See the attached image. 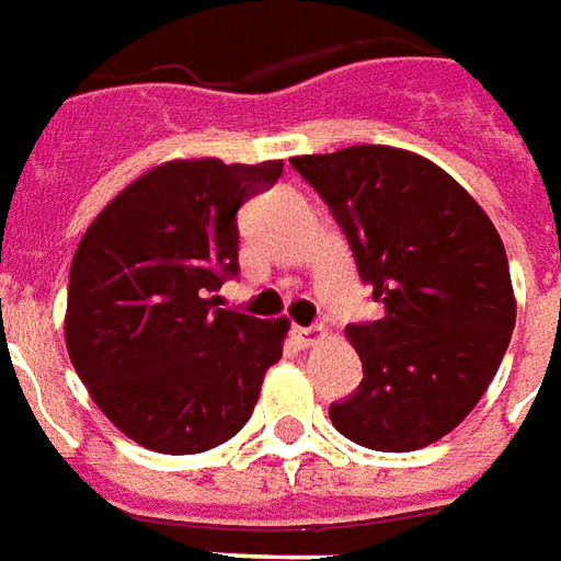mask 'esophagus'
I'll return each mask as SVG.
<instances>
[{
    "label": "esophagus",
    "mask_w": 561,
    "mask_h": 561,
    "mask_svg": "<svg viewBox=\"0 0 561 561\" xmlns=\"http://www.w3.org/2000/svg\"><path fill=\"white\" fill-rule=\"evenodd\" d=\"M293 337H296L298 346H305V350H308V346H317V343L325 337V329H322V325H308V329L296 325V329H293Z\"/></svg>",
    "instance_id": "1"
}]
</instances>
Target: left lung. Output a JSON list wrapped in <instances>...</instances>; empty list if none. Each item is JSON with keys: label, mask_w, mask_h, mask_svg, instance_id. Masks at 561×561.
Wrapping results in <instances>:
<instances>
[{"label": "left lung", "mask_w": 561, "mask_h": 561, "mask_svg": "<svg viewBox=\"0 0 561 561\" xmlns=\"http://www.w3.org/2000/svg\"><path fill=\"white\" fill-rule=\"evenodd\" d=\"M382 305L346 325L365 379L331 424L374 451H415L476 410L517 320L508 256L466 187L415 151L350 146L293 158Z\"/></svg>", "instance_id": "8db88e82"}]
</instances>
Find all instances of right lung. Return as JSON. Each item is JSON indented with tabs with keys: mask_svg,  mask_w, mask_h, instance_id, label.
<instances>
[{
	"mask_svg": "<svg viewBox=\"0 0 561 561\" xmlns=\"http://www.w3.org/2000/svg\"><path fill=\"white\" fill-rule=\"evenodd\" d=\"M284 161H167L130 182L77 244L65 343L118 431L161 454H199L248 424L286 320L215 308L239 275V215Z\"/></svg>",
	"mask_w": 561,
	"mask_h": 561,
	"instance_id": "1",
	"label": "right lung"
}]
</instances>
